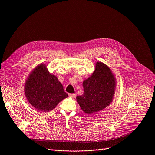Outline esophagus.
<instances>
[{
    "label": "esophagus",
    "instance_id": "obj_1",
    "mask_svg": "<svg viewBox=\"0 0 155 155\" xmlns=\"http://www.w3.org/2000/svg\"><path fill=\"white\" fill-rule=\"evenodd\" d=\"M68 96L70 97H75V96H76V94H75V93H69Z\"/></svg>",
    "mask_w": 155,
    "mask_h": 155
}]
</instances>
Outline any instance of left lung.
<instances>
[{
    "label": "left lung",
    "instance_id": "1",
    "mask_svg": "<svg viewBox=\"0 0 155 155\" xmlns=\"http://www.w3.org/2000/svg\"><path fill=\"white\" fill-rule=\"evenodd\" d=\"M116 82L110 69L98 62L92 75L83 83V94L77 96L81 109L87 114L103 110L112 102Z\"/></svg>",
    "mask_w": 155,
    "mask_h": 155
}]
</instances>
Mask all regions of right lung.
I'll return each instance as SVG.
<instances>
[{"label":"right lung","mask_w":155,"mask_h":155,"mask_svg":"<svg viewBox=\"0 0 155 155\" xmlns=\"http://www.w3.org/2000/svg\"><path fill=\"white\" fill-rule=\"evenodd\" d=\"M25 93L29 103L40 111L48 112L68 97L55 76L50 74L46 66L41 64L28 78Z\"/></svg>","instance_id":"right-lung-1"}]
</instances>
